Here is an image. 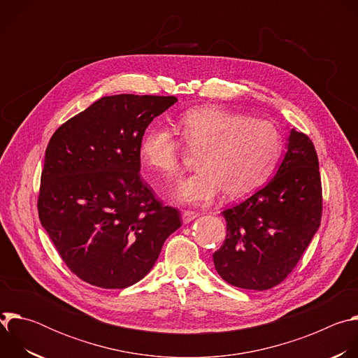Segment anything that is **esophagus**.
<instances>
[{
  "instance_id": "1",
  "label": "esophagus",
  "mask_w": 358,
  "mask_h": 358,
  "mask_svg": "<svg viewBox=\"0 0 358 358\" xmlns=\"http://www.w3.org/2000/svg\"><path fill=\"white\" fill-rule=\"evenodd\" d=\"M196 217H198V214H196V213H194V211H184V213H182V215H181V218H182V222H184V224H189V222H191V221H194Z\"/></svg>"
}]
</instances>
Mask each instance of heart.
I'll use <instances>...</instances> for the list:
<instances>
[{"instance_id":"b5f03b06","label":"heart","mask_w":358,"mask_h":358,"mask_svg":"<svg viewBox=\"0 0 358 358\" xmlns=\"http://www.w3.org/2000/svg\"><path fill=\"white\" fill-rule=\"evenodd\" d=\"M180 123L187 144L202 151L198 171L174 189L181 203L203 206L220 192L228 201L245 198L266 182L282 156V136L266 120L202 106L185 112ZM140 157L150 170L173 177L180 170L181 144L169 127L152 126L141 138Z\"/></svg>"}]
</instances>
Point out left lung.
Masks as SVG:
<instances>
[{"label":"left lung","mask_w":358,"mask_h":358,"mask_svg":"<svg viewBox=\"0 0 358 358\" xmlns=\"http://www.w3.org/2000/svg\"><path fill=\"white\" fill-rule=\"evenodd\" d=\"M273 178L222 213L227 238L213 255L232 286L266 290L293 271L322 221V181L312 140L294 129Z\"/></svg>","instance_id":"8db88e82"}]
</instances>
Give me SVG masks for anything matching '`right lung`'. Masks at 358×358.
I'll return each instance as SVG.
<instances>
[{"label": "right lung", "instance_id": "right-lung-1", "mask_svg": "<svg viewBox=\"0 0 358 358\" xmlns=\"http://www.w3.org/2000/svg\"><path fill=\"white\" fill-rule=\"evenodd\" d=\"M177 100L100 97L49 140L39 221L66 266L93 286L124 289L141 280L182 224L138 174L145 129Z\"/></svg>", "mask_w": 358, "mask_h": 358}]
</instances>
